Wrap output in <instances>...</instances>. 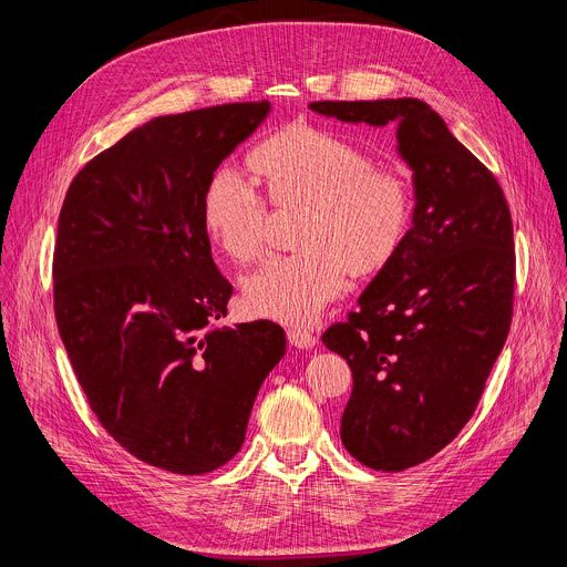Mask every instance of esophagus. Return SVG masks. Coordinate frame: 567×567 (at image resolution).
<instances>
[{
    "label": "esophagus",
    "mask_w": 567,
    "mask_h": 567,
    "mask_svg": "<svg viewBox=\"0 0 567 567\" xmlns=\"http://www.w3.org/2000/svg\"><path fill=\"white\" fill-rule=\"evenodd\" d=\"M287 341L298 350H309V348L316 346V337L309 330H302V328H289L287 330Z\"/></svg>",
    "instance_id": "34e87169"
}]
</instances>
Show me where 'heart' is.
<instances>
[{
    "label": "heart",
    "mask_w": 567,
    "mask_h": 567,
    "mask_svg": "<svg viewBox=\"0 0 567 567\" xmlns=\"http://www.w3.org/2000/svg\"><path fill=\"white\" fill-rule=\"evenodd\" d=\"M278 208H305L302 251L274 256L245 280L251 313L309 326L359 274L385 267L411 224V188L401 175L374 168L357 143L326 130L302 127L265 141L254 152ZM202 221L213 245L235 262L256 260L267 245L269 202L233 166L208 179Z\"/></svg>",
    "instance_id": "obj_1"
}]
</instances>
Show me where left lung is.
Returning <instances> with one entry per match:
<instances>
[{
	"mask_svg": "<svg viewBox=\"0 0 567 567\" xmlns=\"http://www.w3.org/2000/svg\"><path fill=\"white\" fill-rule=\"evenodd\" d=\"M318 114L396 127L415 182L413 226L346 322L322 334L352 370L341 440L374 471H403L471 420L507 341L516 254L505 193L424 101H318Z\"/></svg>",
	"mask_w": 567,
	"mask_h": 567,
	"instance_id": "obj_1",
	"label": "left lung"
}]
</instances>
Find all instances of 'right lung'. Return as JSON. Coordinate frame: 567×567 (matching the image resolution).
<instances>
[{
  "label": "right lung",
  "instance_id": "add662e5",
  "mask_svg": "<svg viewBox=\"0 0 567 567\" xmlns=\"http://www.w3.org/2000/svg\"><path fill=\"white\" fill-rule=\"evenodd\" d=\"M269 101L158 116L71 182L53 249V311L101 426L134 457L199 475L245 442L285 354L271 320L217 328L233 285L202 221L208 179Z\"/></svg>",
  "mask_w": 567,
  "mask_h": 567
}]
</instances>
